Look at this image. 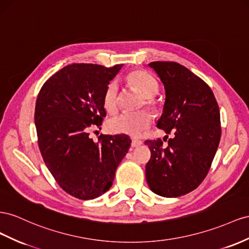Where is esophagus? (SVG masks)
<instances>
[{
	"label": "esophagus",
	"mask_w": 249,
	"mask_h": 249,
	"mask_svg": "<svg viewBox=\"0 0 249 249\" xmlns=\"http://www.w3.org/2000/svg\"><path fill=\"white\" fill-rule=\"evenodd\" d=\"M141 144H142V141L139 140V139H132V147H137V146H140Z\"/></svg>",
	"instance_id": "esophagus-1"
}]
</instances>
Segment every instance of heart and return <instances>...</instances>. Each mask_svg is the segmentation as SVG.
<instances>
[{"instance_id":"obj_1","label":"heart","mask_w":249,"mask_h":249,"mask_svg":"<svg viewBox=\"0 0 249 249\" xmlns=\"http://www.w3.org/2000/svg\"><path fill=\"white\" fill-rule=\"evenodd\" d=\"M126 83L136 89L141 95L144 97V104L151 109H155L156 103L154 96L159 91V86L157 80L154 78L150 73L143 70H134L125 76ZM119 99V85L116 80H112L106 86L103 103L105 109L114 113L117 110ZM152 124V115L147 111L139 112H124L118 115L112 117L108 127L113 133L126 134L130 136H138L146 130Z\"/></svg>"}]
</instances>
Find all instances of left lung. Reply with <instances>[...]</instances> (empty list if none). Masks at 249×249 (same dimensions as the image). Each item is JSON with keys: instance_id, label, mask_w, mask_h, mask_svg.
I'll return each mask as SVG.
<instances>
[{"instance_id": "left-lung-1", "label": "left lung", "mask_w": 249, "mask_h": 249, "mask_svg": "<svg viewBox=\"0 0 249 249\" xmlns=\"http://www.w3.org/2000/svg\"><path fill=\"white\" fill-rule=\"evenodd\" d=\"M149 66L165 89L157 126L175 136L165 146L160 138L145 141L151 151L146 182L159 196L180 197L197 189L211 169L221 138L219 106L208 85L184 66L175 62Z\"/></svg>"}]
</instances>
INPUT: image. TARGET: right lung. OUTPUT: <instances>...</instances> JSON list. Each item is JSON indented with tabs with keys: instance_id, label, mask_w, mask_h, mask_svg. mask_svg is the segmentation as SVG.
<instances>
[{
	"instance_id": "1",
	"label": "right lung",
	"mask_w": 249,
	"mask_h": 249,
	"mask_svg": "<svg viewBox=\"0 0 249 249\" xmlns=\"http://www.w3.org/2000/svg\"><path fill=\"white\" fill-rule=\"evenodd\" d=\"M122 67L68 65L46 80L36 98L35 122L45 164L57 184L80 200L110 189L131 145L125 134L100 135L96 142L89 137L90 127L102 125L107 115L104 91Z\"/></svg>"
}]
</instances>
